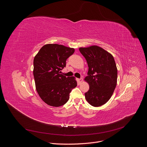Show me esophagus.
I'll use <instances>...</instances> for the list:
<instances>
[{
  "label": "esophagus",
  "instance_id": "1",
  "mask_svg": "<svg viewBox=\"0 0 147 147\" xmlns=\"http://www.w3.org/2000/svg\"><path fill=\"white\" fill-rule=\"evenodd\" d=\"M82 82V78H78L77 79V82H78V84H80Z\"/></svg>",
  "mask_w": 147,
  "mask_h": 147
}]
</instances>
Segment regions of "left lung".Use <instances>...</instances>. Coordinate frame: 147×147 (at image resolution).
Masks as SVG:
<instances>
[{"mask_svg":"<svg viewBox=\"0 0 147 147\" xmlns=\"http://www.w3.org/2000/svg\"><path fill=\"white\" fill-rule=\"evenodd\" d=\"M88 66L86 81L90 90L85 93L87 102L94 107L106 103L111 98L117 84V69L113 56L103 48L94 45L80 48Z\"/></svg>","mask_w":147,"mask_h":147,"instance_id":"obj_1","label":"left lung"}]
</instances>
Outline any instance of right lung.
<instances>
[{
  "label": "right lung",
  "instance_id": "add662e5",
  "mask_svg": "<svg viewBox=\"0 0 147 147\" xmlns=\"http://www.w3.org/2000/svg\"><path fill=\"white\" fill-rule=\"evenodd\" d=\"M74 49L58 44H47L34 59L33 74L36 91L50 106L59 107L69 99L70 93L77 85L74 77L60 74L66 65V60Z\"/></svg>",
  "mask_w": 147,
  "mask_h": 147
}]
</instances>
